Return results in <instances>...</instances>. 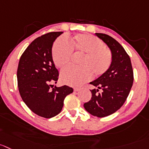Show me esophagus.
<instances>
[{
    "mask_svg": "<svg viewBox=\"0 0 149 149\" xmlns=\"http://www.w3.org/2000/svg\"><path fill=\"white\" fill-rule=\"evenodd\" d=\"M80 90V88H74V91H75V92L79 91Z\"/></svg>",
    "mask_w": 149,
    "mask_h": 149,
    "instance_id": "34e87169",
    "label": "esophagus"
}]
</instances>
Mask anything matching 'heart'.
<instances>
[{
	"label": "heart",
	"mask_w": 149,
	"mask_h": 149,
	"mask_svg": "<svg viewBox=\"0 0 149 149\" xmlns=\"http://www.w3.org/2000/svg\"><path fill=\"white\" fill-rule=\"evenodd\" d=\"M72 51L83 54L79 61L81 67H68L61 73L63 83L78 86L95 76L104 74L110 66L112 56L104 44L89 34H77L68 42L63 38L57 39L52 50V60L57 67L64 68L70 63Z\"/></svg>",
	"instance_id": "1"
}]
</instances>
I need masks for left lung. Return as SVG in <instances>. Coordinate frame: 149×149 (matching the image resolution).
<instances>
[{
    "instance_id": "left-lung-1",
    "label": "left lung",
    "mask_w": 149,
    "mask_h": 149,
    "mask_svg": "<svg viewBox=\"0 0 149 149\" xmlns=\"http://www.w3.org/2000/svg\"><path fill=\"white\" fill-rule=\"evenodd\" d=\"M110 49L112 61L109 69L90 84L97 88L91 90V100L84 108L92 116L105 117L117 111L124 104L133 83L131 60L125 49L116 39L104 33H95ZM101 89V92L98 90Z\"/></svg>"
}]
</instances>
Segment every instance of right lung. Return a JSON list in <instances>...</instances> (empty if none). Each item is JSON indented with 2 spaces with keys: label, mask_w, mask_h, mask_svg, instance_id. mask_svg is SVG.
Instances as JSON below:
<instances>
[{
  "label": "right lung",
  "mask_w": 149,
  "mask_h": 149,
  "mask_svg": "<svg viewBox=\"0 0 149 149\" xmlns=\"http://www.w3.org/2000/svg\"><path fill=\"white\" fill-rule=\"evenodd\" d=\"M63 32H51L36 38L22 53L17 68V83L22 100L31 110L45 118L61 111L65 97L73 92L67 86L50 89L58 79L52 60L53 42Z\"/></svg>",
  "instance_id": "1"
}]
</instances>
